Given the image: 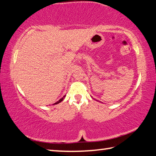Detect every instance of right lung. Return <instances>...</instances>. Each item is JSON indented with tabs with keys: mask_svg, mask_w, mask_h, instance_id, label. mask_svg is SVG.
Masks as SVG:
<instances>
[{
	"mask_svg": "<svg viewBox=\"0 0 156 156\" xmlns=\"http://www.w3.org/2000/svg\"><path fill=\"white\" fill-rule=\"evenodd\" d=\"M65 98V96H63L62 98H60L59 100H58V101H57L56 102H55V103L54 104H53V105H57V104H58V103H60V102H61L62 101V100H63V99H64Z\"/></svg>",
	"mask_w": 156,
	"mask_h": 156,
	"instance_id": "1",
	"label": "right lung"
}]
</instances>
